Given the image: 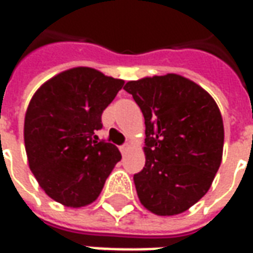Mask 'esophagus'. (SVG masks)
<instances>
[{"instance_id":"34e87169","label":"esophagus","mask_w":253,"mask_h":253,"mask_svg":"<svg viewBox=\"0 0 253 253\" xmlns=\"http://www.w3.org/2000/svg\"><path fill=\"white\" fill-rule=\"evenodd\" d=\"M119 149H121L122 154H125L126 152H128V149H130V145H128V143H125V145H122Z\"/></svg>"}]
</instances>
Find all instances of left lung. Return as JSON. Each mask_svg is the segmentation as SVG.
<instances>
[{
	"label": "left lung",
	"mask_w": 253,
	"mask_h": 253,
	"mask_svg": "<svg viewBox=\"0 0 253 253\" xmlns=\"http://www.w3.org/2000/svg\"><path fill=\"white\" fill-rule=\"evenodd\" d=\"M145 118V167L134 184L145 209L176 215L206 194L222 161L223 122L217 103L179 74L128 81Z\"/></svg>",
	"instance_id": "obj_1"
}]
</instances>
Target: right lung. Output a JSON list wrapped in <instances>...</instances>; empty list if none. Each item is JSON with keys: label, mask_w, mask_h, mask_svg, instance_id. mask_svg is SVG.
I'll use <instances>...</instances> for the list:
<instances>
[{"label": "right lung", "mask_w": 253, "mask_h": 253, "mask_svg": "<svg viewBox=\"0 0 253 253\" xmlns=\"http://www.w3.org/2000/svg\"><path fill=\"white\" fill-rule=\"evenodd\" d=\"M123 84L92 67H73L46 81L31 99L24 119L28 164L42 190L63 206L96 201L121 161L115 145L97 141L94 131Z\"/></svg>", "instance_id": "obj_1"}]
</instances>
